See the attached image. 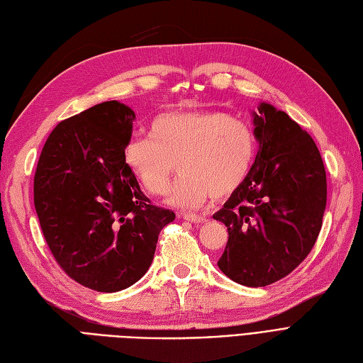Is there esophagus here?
I'll list each match as a JSON object with an SVG mask.
<instances>
[{
    "instance_id": "esophagus-1",
    "label": "esophagus",
    "mask_w": 363,
    "mask_h": 363,
    "mask_svg": "<svg viewBox=\"0 0 363 363\" xmlns=\"http://www.w3.org/2000/svg\"><path fill=\"white\" fill-rule=\"evenodd\" d=\"M183 218L186 221L194 223V224H203V223L208 221V218L201 217V215H197V213H183Z\"/></svg>"
}]
</instances>
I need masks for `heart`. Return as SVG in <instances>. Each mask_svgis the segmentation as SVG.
<instances>
[{
    "label": "heart",
    "mask_w": 363,
    "mask_h": 363,
    "mask_svg": "<svg viewBox=\"0 0 363 363\" xmlns=\"http://www.w3.org/2000/svg\"><path fill=\"white\" fill-rule=\"evenodd\" d=\"M258 152L253 125L217 110L164 111L154 117L148 134L131 135L123 162L145 192L160 195L175 169L183 174L166 194L180 209L226 199L246 182Z\"/></svg>",
    "instance_id": "b5f03b06"
}]
</instances>
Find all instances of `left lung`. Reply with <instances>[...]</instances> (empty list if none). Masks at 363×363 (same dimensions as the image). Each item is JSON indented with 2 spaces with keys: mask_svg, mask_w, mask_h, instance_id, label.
<instances>
[{
  "mask_svg": "<svg viewBox=\"0 0 363 363\" xmlns=\"http://www.w3.org/2000/svg\"><path fill=\"white\" fill-rule=\"evenodd\" d=\"M258 110L252 171L213 213L229 230L218 267L247 287L270 286L307 258L327 204V174L311 135L269 104Z\"/></svg>",
  "mask_w": 363,
  "mask_h": 363,
  "instance_id": "obj_1",
  "label": "left lung"
}]
</instances>
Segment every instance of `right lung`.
Masks as SVG:
<instances>
[{
	"label": "right lung",
	"instance_id": "1",
	"mask_svg": "<svg viewBox=\"0 0 363 363\" xmlns=\"http://www.w3.org/2000/svg\"><path fill=\"white\" fill-rule=\"evenodd\" d=\"M134 111L119 101L62 121L39 155L33 199L53 258L67 277L114 293L148 272L160 230L175 213L140 191L123 162Z\"/></svg>",
	"mask_w": 363,
	"mask_h": 363
}]
</instances>
